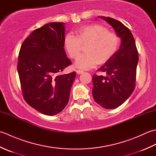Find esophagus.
<instances>
[{
  "instance_id": "1",
  "label": "esophagus",
  "mask_w": 156,
  "mask_h": 156,
  "mask_svg": "<svg viewBox=\"0 0 156 156\" xmlns=\"http://www.w3.org/2000/svg\"><path fill=\"white\" fill-rule=\"evenodd\" d=\"M76 73L78 74H81L82 73H84V71L81 70V69H77V70H76Z\"/></svg>"
}]
</instances>
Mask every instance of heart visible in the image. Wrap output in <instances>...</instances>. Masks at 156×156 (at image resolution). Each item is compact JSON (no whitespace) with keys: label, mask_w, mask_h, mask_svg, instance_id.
I'll return each instance as SVG.
<instances>
[{"label":"heart","mask_w":156,"mask_h":156,"mask_svg":"<svg viewBox=\"0 0 156 156\" xmlns=\"http://www.w3.org/2000/svg\"><path fill=\"white\" fill-rule=\"evenodd\" d=\"M120 43L116 33L108 31L99 24L83 26L76 31V37L68 34L64 39V48L72 59L77 58L83 46L87 45V53L79 56L75 62L76 67L84 69L107 63L117 51Z\"/></svg>","instance_id":"obj_1"}]
</instances>
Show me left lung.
<instances>
[{
  "instance_id": "1",
  "label": "left lung",
  "mask_w": 156,
  "mask_h": 156,
  "mask_svg": "<svg viewBox=\"0 0 156 156\" xmlns=\"http://www.w3.org/2000/svg\"><path fill=\"white\" fill-rule=\"evenodd\" d=\"M99 17L109 23L121 39L119 50L98 69L107 75L92 76L94 101L105 108L112 109L121 105L133 92L139 57L130 30L114 19Z\"/></svg>"
}]
</instances>
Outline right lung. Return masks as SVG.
Listing matches in <instances>:
<instances>
[{"instance_id":"1","label":"right lung","mask_w":156,"mask_h":156,"mask_svg":"<svg viewBox=\"0 0 156 156\" xmlns=\"http://www.w3.org/2000/svg\"><path fill=\"white\" fill-rule=\"evenodd\" d=\"M64 23H49L35 29L20 49L17 70L25 101L46 115L67 105L76 72L62 74L72 64L64 48Z\"/></svg>"}]
</instances>
